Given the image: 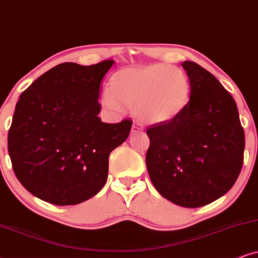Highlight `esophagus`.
Here are the masks:
<instances>
[{
  "label": "esophagus",
  "mask_w": 258,
  "mask_h": 258,
  "mask_svg": "<svg viewBox=\"0 0 258 258\" xmlns=\"http://www.w3.org/2000/svg\"><path fill=\"white\" fill-rule=\"evenodd\" d=\"M143 131V127L139 125V123H133L132 125V133H137V132H142Z\"/></svg>",
  "instance_id": "1"
}]
</instances>
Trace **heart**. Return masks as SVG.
<instances>
[{
  "instance_id": "b5f03b06",
  "label": "heart",
  "mask_w": 258,
  "mask_h": 258,
  "mask_svg": "<svg viewBox=\"0 0 258 258\" xmlns=\"http://www.w3.org/2000/svg\"><path fill=\"white\" fill-rule=\"evenodd\" d=\"M190 91V81L183 70L156 63L116 71L101 102L110 112H119L122 105L140 121L161 125L183 112Z\"/></svg>"
}]
</instances>
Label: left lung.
<instances>
[{"mask_svg": "<svg viewBox=\"0 0 258 258\" xmlns=\"http://www.w3.org/2000/svg\"><path fill=\"white\" fill-rule=\"evenodd\" d=\"M182 68L190 100L177 118L148 128L146 168L163 198L188 208L205 206L232 188L242 170L245 137L233 97L194 61Z\"/></svg>", "mask_w": 258, "mask_h": 258, "instance_id": "1", "label": "left lung"}]
</instances>
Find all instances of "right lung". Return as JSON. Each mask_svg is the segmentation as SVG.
<instances>
[{"instance_id": "right-lung-1", "label": "right lung", "mask_w": 258, "mask_h": 258, "mask_svg": "<svg viewBox=\"0 0 258 258\" xmlns=\"http://www.w3.org/2000/svg\"><path fill=\"white\" fill-rule=\"evenodd\" d=\"M114 60L84 67L56 65L20 95L8 133L18 180L31 194L58 205H77L102 189L109 153L131 131L128 119L101 121V81Z\"/></svg>"}]
</instances>
